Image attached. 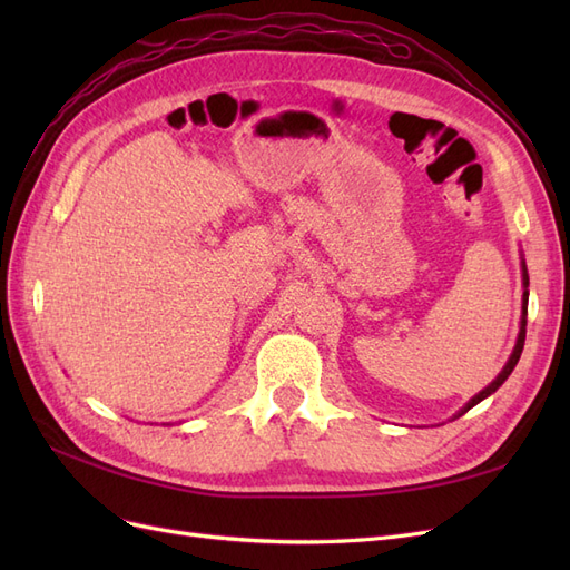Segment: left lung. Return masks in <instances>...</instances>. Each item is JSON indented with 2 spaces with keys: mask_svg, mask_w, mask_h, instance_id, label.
<instances>
[{
  "mask_svg": "<svg viewBox=\"0 0 570 570\" xmlns=\"http://www.w3.org/2000/svg\"><path fill=\"white\" fill-rule=\"evenodd\" d=\"M523 285L528 287V271H525V264H523ZM525 316H528V289L523 292V327H521V335H519V342H515V350H513V354H511V358H509V364L504 366V371L502 373H499L497 375V381H492L485 390H482L480 394H475L473 396V400L469 402V404H465V409L459 413V416H463V413L465 411H469V409H473L478 402H482V400H485V396H490L492 392H497V387L499 385H502L504 381H507V377L511 375V371L515 368V364H519V358H521V352H523V344H525Z\"/></svg>",
  "mask_w": 570,
  "mask_h": 570,
  "instance_id": "obj_1",
  "label": "left lung"
}]
</instances>
